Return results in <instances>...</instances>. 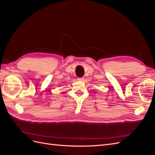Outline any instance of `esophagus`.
<instances>
[{
	"mask_svg": "<svg viewBox=\"0 0 155 155\" xmlns=\"http://www.w3.org/2000/svg\"><path fill=\"white\" fill-rule=\"evenodd\" d=\"M78 81H83V80H84V78H78Z\"/></svg>",
	"mask_w": 155,
	"mask_h": 155,
	"instance_id": "34e87169",
	"label": "esophagus"
}]
</instances>
